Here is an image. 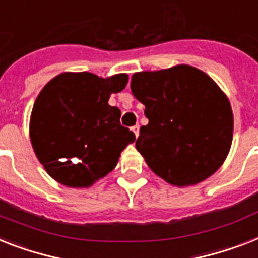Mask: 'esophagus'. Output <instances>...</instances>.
<instances>
[{
  "mask_svg": "<svg viewBox=\"0 0 258 258\" xmlns=\"http://www.w3.org/2000/svg\"><path fill=\"white\" fill-rule=\"evenodd\" d=\"M139 128H140V127H139V125H138V124H136V125H134L133 128H131V130H133V133L135 134V136H136V138H138V136H139Z\"/></svg>",
  "mask_w": 258,
  "mask_h": 258,
  "instance_id": "esophagus-1",
  "label": "esophagus"
}]
</instances>
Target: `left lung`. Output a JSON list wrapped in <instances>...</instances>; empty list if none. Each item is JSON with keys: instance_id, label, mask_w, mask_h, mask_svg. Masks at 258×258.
<instances>
[{"instance_id": "8db88e82", "label": "left lung", "mask_w": 258, "mask_h": 258, "mask_svg": "<svg viewBox=\"0 0 258 258\" xmlns=\"http://www.w3.org/2000/svg\"><path fill=\"white\" fill-rule=\"evenodd\" d=\"M131 91L146 106L136 150L159 177L175 187L199 184L225 162L233 139L228 96L204 71L177 64L140 71Z\"/></svg>"}]
</instances>
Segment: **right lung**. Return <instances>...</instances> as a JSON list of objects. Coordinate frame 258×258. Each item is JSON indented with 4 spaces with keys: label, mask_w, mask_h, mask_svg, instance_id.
Segmentation results:
<instances>
[{
    "label": "right lung",
    "mask_w": 258,
    "mask_h": 258,
    "mask_svg": "<svg viewBox=\"0 0 258 258\" xmlns=\"http://www.w3.org/2000/svg\"><path fill=\"white\" fill-rule=\"evenodd\" d=\"M127 74L102 78L93 73H62L41 90L30 115L35 156L55 181L89 188L116 167L120 152L135 142L120 125V110L108 104Z\"/></svg>",
    "instance_id": "add662e5"
}]
</instances>
